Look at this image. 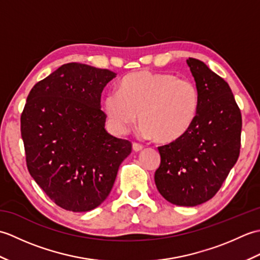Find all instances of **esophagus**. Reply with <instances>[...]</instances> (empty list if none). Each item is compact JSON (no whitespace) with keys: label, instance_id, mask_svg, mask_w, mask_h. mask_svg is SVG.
Here are the masks:
<instances>
[{"label":"esophagus","instance_id":"1","mask_svg":"<svg viewBox=\"0 0 260 260\" xmlns=\"http://www.w3.org/2000/svg\"><path fill=\"white\" fill-rule=\"evenodd\" d=\"M143 150V145L139 144V143H133V151L134 152H141Z\"/></svg>","mask_w":260,"mask_h":260}]
</instances>
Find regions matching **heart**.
<instances>
[{"label":"heart","instance_id":"b5f03b06","mask_svg":"<svg viewBox=\"0 0 260 260\" xmlns=\"http://www.w3.org/2000/svg\"><path fill=\"white\" fill-rule=\"evenodd\" d=\"M200 92L194 82L172 74L136 71L125 76L118 92L105 97L103 110L116 134H125L140 113L143 135L159 143L183 137L194 124Z\"/></svg>","mask_w":260,"mask_h":260}]
</instances>
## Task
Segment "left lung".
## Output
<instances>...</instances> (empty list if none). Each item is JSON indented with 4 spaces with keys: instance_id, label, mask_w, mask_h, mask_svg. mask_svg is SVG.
<instances>
[{
    "instance_id": "left-lung-1",
    "label": "left lung",
    "mask_w": 260,
    "mask_h": 260,
    "mask_svg": "<svg viewBox=\"0 0 260 260\" xmlns=\"http://www.w3.org/2000/svg\"><path fill=\"white\" fill-rule=\"evenodd\" d=\"M186 63L200 92L198 116L183 137L158 147L154 180L165 200L194 207L214 197L238 159L242 119L227 82L200 60Z\"/></svg>"
}]
</instances>
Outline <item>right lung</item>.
Listing matches in <instances>:
<instances>
[{"label":"right lung","mask_w":260,"mask_h":260,"mask_svg":"<svg viewBox=\"0 0 260 260\" xmlns=\"http://www.w3.org/2000/svg\"><path fill=\"white\" fill-rule=\"evenodd\" d=\"M116 74L70 62L31 89L21 115L26 167L60 208L86 212L112 191L129 141L105 129L103 89Z\"/></svg>","instance_id":"right-lung-1"}]
</instances>
